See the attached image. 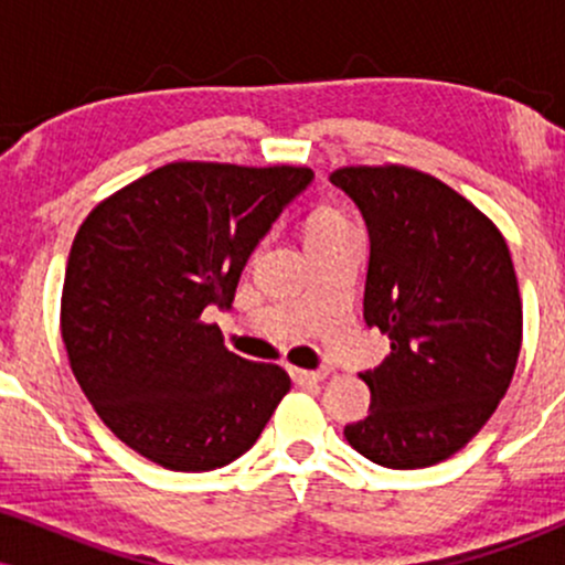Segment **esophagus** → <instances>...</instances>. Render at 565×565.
I'll use <instances>...</instances> for the list:
<instances>
[{
  "instance_id": "esophagus-1",
  "label": "esophagus",
  "mask_w": 565,
  "mask_h": 565,
  "mask_svg": "<svg viewBox=\"0 0 565 565\" xmlns=\"http://www.w3.org/2000/svg\"><path fill=\"white\" fill-rule=\"evenodd\" d=\"M329 377V369H316V372H310V369H291V380L300 382V385H310V382H323Z\"/></svg>"
}]
</instances>
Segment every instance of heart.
Masks as SVG:
<instances>
[{"instance_id":"b5f03b06","label":"heart","mask_w":565,"mask_h":565,"mask_svg":"<svg viewBox=\"0 0 565 565\" xmlns=\"http://www.w3.org/2000/svg\"><path fill=\"white\" fill-rule=\"evenodd\" d=\"M348 220L342 215H337L334 210H319L313 212L308 220V228H305V242L308 238H316V236H323V233H332V231H340L345 228Z\"/></svg>"}]
</instances>
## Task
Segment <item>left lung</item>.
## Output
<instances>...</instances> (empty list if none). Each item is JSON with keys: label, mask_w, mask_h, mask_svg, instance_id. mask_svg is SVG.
<instances>
[{"label": "left lung", "mask_w": 565, "mask_h": 565, "mask_svg": "<svg viewBox=\"0 0 565 565\" xmlns=\"http://www.w3.org/2000/svg\"><path fill=\"white\" fill-rule=\"evenodd\" d=\"M332 183L366 220L364 319L391 337V355L359 374L372 406L345 438L382 468H430L468 446L515 374L523 305L508 242L412 167H340Z\"/></svg>", "instance_id": "left-lung-1"}]
</instances>
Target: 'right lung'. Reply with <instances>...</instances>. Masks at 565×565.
I'll list each match as a JSON object with an SVG mask.
<instances>
[{"label":"right lung","instance_id":"1","mask_svg":"<svg viewBox=\"0 0 565 565\" xmlns=\"http://www.w3.org/2000/svg\"><path fill=\"white\" fill-rule=\"evenodd\" d=\"M308 167L172 161L103 199L76 231L61 297L71 372L103 425L167 470L201 472L255 446L291 380L225 348L246 260Z\"/></svg>","mask_w":565,"mask_h":565}]
</instances>
